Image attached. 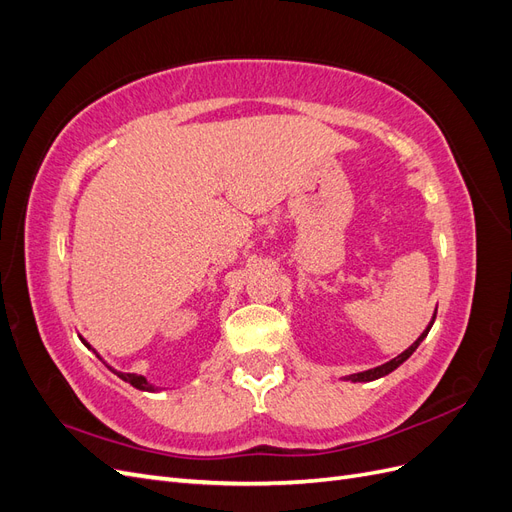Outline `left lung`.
<instances>
[{"label":"left lung","mask_w":512,"mask_h":512,"mask_svg":"<svg viewBox=\"0 0 512 512\" xmlns=\"http://www.w3.org/2000/svg\"><path fill=\"white\" fill-rule=\"evenodd\" d=\"M436 312H438V307H436ZM433 320H436V316L431 318V322L427 324V329L421 333V337L416 339V342L408 348V350H404L401 352L399 356H395V359H391L389 363H384V365H380V367H374V369H367V371H361V374H352V376H348L346 380H352V382H371V380H378V378H382V376H386V374H391L393 369H397L401 363L404 361H408L410 356H412V352L421 346V342L423 339L427 337V333H429V329H431V324H433Z\"/></svg>","instance_id":"left-lung-1"}]
</instances>
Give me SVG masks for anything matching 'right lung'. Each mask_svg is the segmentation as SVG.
<instances>
[{
  "label": "right lung",
  "mask_w": 512,
  "mask_h": 512,
  "mask_svg": "<svg viewBox=\"0 0 512 512\" xmlns=\"http://www.w3.org/2000/svg\"><path fill=\"white\" fill-rule=\"evenodd\" d=\"M79 337H81V335H79ZM81 342H83V344H85V346H87L89 350H94V348H91V346H89V344L85 342V339H83V337H81ZM94 352H96V350H94ZM96 354H98V352H96ZM98 356H100V354H98ZM106 367H108V369H111V371H113V374H117V376H119L121 380H126V382H130V384L134 386V389H138V391H158V389H156V386H153V384H149V382H147V378H145V376H138V374H123V371H117V369H113L111 365H106Z\"/></svg>",
  "instance_id": "obj_1"
}]
</instances>
